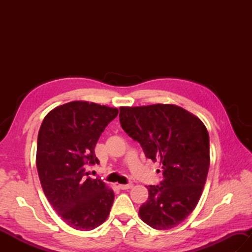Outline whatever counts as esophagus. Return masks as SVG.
Segmentation results:
<instances>
[{
  "instance_id": "esophagus-1",
  "label": "esophagus",
  "mask_w": 252,
  "mask_h": 252,
  "mask_svg": "<svg viewBox=\"0 0 252 252\" xmlns=\"http://www.w3.org/2000/svg\"><path fill=\"white\" fill-rule=\"evenodd\" d=\"M118 187L121 189H132L133 187V184L132 183H129V184H119L118 185Z\"/></svg>"
}]
</instances>
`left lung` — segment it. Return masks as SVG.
Wrapping results in <instances>:
<instances>
[{
	"instance_id": "obj_1",
	"label": "left lung",
	"mask_w": 252,
	"mask_h": 252,
	"mask_svg": "<svg viewBox=\"0 0 252 252\" xmlns=\"http://www.w3.org/2000/svg\"><path fill=\"white\" fill-rule=\"evenodd\" d=\"M119 118L146 158L161 163L162 181L148 186L140 217L155 229L173 228L194 210L206 183L210 165L206 126L190 112L168 104L120 107Z\"/></svg>"
}]
</instances>
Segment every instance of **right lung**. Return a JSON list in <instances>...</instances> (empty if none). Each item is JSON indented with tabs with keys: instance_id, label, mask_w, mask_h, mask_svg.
Returning <instances> with one entry per match:
<instances>
[{
	"instance_id": "right-lung-1",
	"label": "right lung",
	"mask_w": 252,
	"mask_h": 252,
	"mask_svg": "<svg viewBox=\"0 0 252 252\" xmlns=\"http://www.w3.org/2000/svg\"><path fill=\"white\" fill-rule=\"evenodd\" d=\"M118 115L89 101H71L50 111L42 122L36 147V169L44 194L69 226L91 231L106 221L114 190L87 172L98 164L94 148Z\"/></svg>"
}]
</instances>
